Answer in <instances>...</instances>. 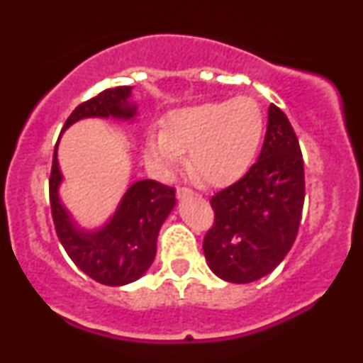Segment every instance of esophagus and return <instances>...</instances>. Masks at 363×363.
Here are the masks:
<instances>
[{"mask_svg": "<svg viewBox=\"0 0 363 363\" xmlns=\"http://www.w3.org/2000/svg\"><path fill=\"white\" fill-rule=\"evenodd\" d=\"M193 194V191L187 189V187H177V198L179 199H186L187 196Z\"/></svg>", "mask_w": 363, "mask_h": 363, "instance_id": "obj_1", "label": "esophagus"}]
</instances>
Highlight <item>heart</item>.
I'll return each instance as SVG.
<instances>
[{
    "label": "heart",
    "mask_w": 363,
    "mask_h": 363,
    "mask_svg": "<svg viewBox=\"0 0 363 363\" xmlns=\"http://www.w3.org/2000/svg\"><path fill=\"white\" fill-rule=\"evenodd\" d=\"M262 131V111L251 97L182 107L165 118L164 131L150 135L148 162L162 176H170L187 152V169L194 179L227 186L251 167Z\"/></svg>",
    "instance_id": "b5f03b06"
}]
</instances>
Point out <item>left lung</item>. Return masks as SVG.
<instances>
[{"label": "left lung", "instance_id": "obj_1", "mask_svg": "<svg viewBox=\"0 0 363 363\" xmlns=\"http://www.w3.org/2000/svg\"><path fill=\"white\" fill-rule=\"evenodd\" d=\"M303 160L289 118L272 104L259 158L210 199L215 223L203 240L208 266L230 283H251L285 259L301 225Z\"/></svg>", "mask_w": 363, "mask_h": 363}]
</instances>
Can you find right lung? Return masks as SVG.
I'll return each mask as SVG.
<instances>
[{"label":"right lung","instance_id":"add662e5","mask_svg":"<svg viewBox=\"0 0 363 363\" xmlns=\"http://www.w3.org/2000/svg\"><path fill=\"white\" fill-rule=\"evenodd\" d=\"M131 95L133 86H116L101 91L97 97L80 104L72 112L62 131L86 118H112L133 124L138 116V106L131 101ZM60 140L54 148L49 179V199L60 242L74 264L95 281L109 286L136 281L155 259L158 232L176 206V191L152 179L135 182L123 194L109 220L89 230L61 203L62 174L57 162Z\"/></svg>","mask_w":363,"mask_h":363}]
</instances>
